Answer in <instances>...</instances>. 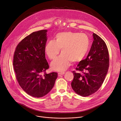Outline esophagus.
<instances>
[{
	"instance_id": "1",
	"label": "esophagus",
	"mask_w": 121,
	"mask_h": 121,
	"mask_svg": "<svg viewBox=\"0 0 121 121\" xmlns=\"http://www.w3.org/2000/svg\"><path fill=\"white\" fill-rule=\"evenodd\" d=\"M65 74V72H59L58 73V76H61V75H63Z\"/></svg>"
}]
</instances>
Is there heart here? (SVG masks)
Returning <instances> with one entry per match:
<instances>
[{
    "mask_svg": "<svg viewBox=\"0 0 121 121\" xmlns=\"http://www.w3.org/2000/svg\"><path fill=\"white\" fill-rule=\"evenodd\" d=\"M90 47L87 35L71 31L58 33L55 40L48 41L45 45V53L50 60L56 59L61 50V56L51 64L53 70L63 71L69 66L70 61L78 63L85 57Z\"/></svg>",
    "mask_w": 121,
    "mask_h": 121,
    "instance_id": "obj_1",
    "label": "heart"
}]
</instances>
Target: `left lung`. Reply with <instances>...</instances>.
<instances>
[{"label":"left lung","instance_id":"obj_1","mask_svg":"<svg viewBox=\"0 0 121 121\" xmlns=\"http://www.w3.org/2000/svg\"><path fill=\"white\" fill-rule=\"evenodd\" d=\"M94 41L85 59L80 61L76 68L82 74L73 71L71 87L82 96H89L96 92L102 85L108 71L109 54L104 41L93 34Z\"/></svg>","mask_w":121,"mask_h":121}]
</instances>
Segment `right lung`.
Here are the masks:
<instances>
[{"mask_svg":"<svg viewBox=\"0 0 121 121\" xmlns=\"http://www.w3.org/2000/svg\"><path fill=\"white\" fill-rule=\"evenodd\" d=\"M47 32V30L33 32L18 44L14 54L13 65L17 80L25 92L35 97L49 93L57 78L56 72L45 73L49 68L44 51Z\"/></svg>","mask_w":121,"mask_h":121,"instance_id":"obj_1","label":"right lung"}]
</instances>
